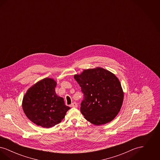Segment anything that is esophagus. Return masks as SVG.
I'll return each instance as SVG.
<instances>
[{
	"label": "esophagus",
	"mask_w": 160,
	"mask_h": 160,
	"mask_svg": "<svg viewBox=\"0 0 160 160\" xmlns=\"http://www.w3.org/2000/svg\"><path fill=\"white\" fill-rule=\"evenodd\" d=\"M71 107H75V108H77V107H78V104H77V103L76 102H74L73 103L71 104Z\"/></svg>",
	"instance_id": "esophagus-1"
}]
</instances>
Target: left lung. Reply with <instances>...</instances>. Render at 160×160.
<instances>
[{
  "label": "left lung",
  "mask_w": 160,
  "mask_h": 160,
  "mask_svg": "<svg viewBox=\"0 0 160 160\" xmlns=\"http://www.w3.org/2000/svg\"><path fill=\"white\" fill-rule=\"evenodd\" d=\"M74 78L84 93L80 110L84 118L96 125L113 120L123 101V92L118 77L107 69L97 67L84 69Z\"/></svg>",
  "instance_id": "obj_1"
}]
</instances>
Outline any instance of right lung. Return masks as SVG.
<instances>
[{
  "label": "right lung",
  "instance_id": "right-lung-1",
  "mask_svg": "<svg viewBox=\"0 0 160 160\" xmlns=\"http://www.w3.org/2000/svg\"><path fill=\"white\" fill-rule=\"evenodd\" d=\"M56 84L53 78L47 77L31 86L24 95V113L38 126L53 127L61 122L70 108L56 93Z\"/></svg>",
  "mask_w": 160,
  "mask_h": 160
}]
</instances>
